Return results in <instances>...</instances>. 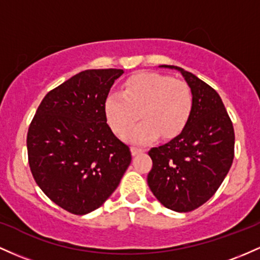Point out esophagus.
I'll return each instance as SVG.
<instances>
[{
    "mask_svg": "<svg viewBox=\"0 0 260 260\" xmlns=\"http://www.w3.org/2000/svg\"><path fill=\"white\" fill-rule=\"evenodd\" d=\"M131 152H132V155H137V154L143 153L144 149H142V148H138V147H132L131 148Z\"/></svg>",
    "mask_w": 260,
    "mask_h": 260,
    "instance_id": "1",
    "label": "esophagus"
}]
</instances>
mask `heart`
Wrapping results in <instances>:
<instances>
[{
    "label": "heart",
    "instance_id": "heart-1",
    "mask_svg": "<svg viewBox=\"0 0 260 260\" xmlns=\"http://www.w3.org/2000/svg\"><path fill=\"white\" fill-rule=\"evenodd\" d=\"M193 95L187 82L159 73H139L124 82L123 91H111L105 100L106 119L131 143L144 144L159 136L174 138L189 123Z\"/></svg>",
    "mask_w": 260,
    "mask_h": 260
}]
</instances>
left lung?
I'll return each instance as SVG.
<instances>
[{"label":"left lung","instance_id":"8db88e82","mask_svg":"<svg viewBox=\"0 0 260 260\" xmlns=\"http://www.w3.org/2000/svg\"><path fill=\"white\" fill-rule=\"evenodd\" d=\"M182 74L193 95L189 123L169 143L148 152V185L167 209L190 212L215 195L235 158V129L216 90L189 71Z\"/></svg>","mask_w":260,"mask_h":260}]
</instances>
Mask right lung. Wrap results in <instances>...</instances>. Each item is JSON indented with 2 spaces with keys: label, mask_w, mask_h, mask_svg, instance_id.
Returning <instances> with one entry per match:
<instances>
[{
  "label": "right lung",
  "mask_w": 260,
  "mask_h": 260,
  "mask_svg": "<svg viewBox=\"0 0 260 260\" xmlns=\"http://www.w3.org/2000/svg\"><path fill=\"white\" fill-rule=\"evenodd\" d=\"M122 74H76L45 95L28 128L34 180L54 204L74 215L99 209L132 160L129 147L113 135L105 115V100Z\"/></svg>",
  "instance_id": "add662e5"
}]
</instances>
